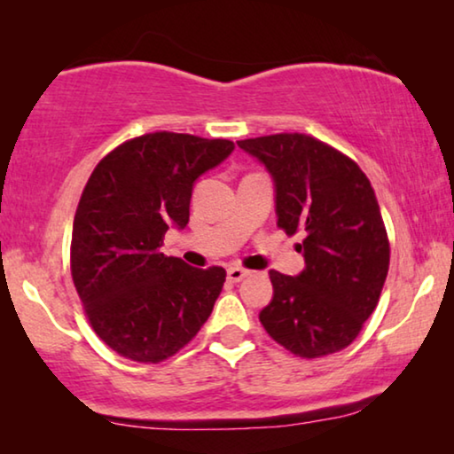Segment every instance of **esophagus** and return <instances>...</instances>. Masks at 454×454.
<instances>
[{
	"instance_id": "34e87169",
	"label": "esophagus",
	"mask_w": 454,
	"mask_h": 454,
	"mask_svg": "<svg viewBox=\"0 0 454 454\" xmlns=\"http://www.w3.org/2000/svg\"><path fill=\"white\" fill-rule=\"evenodd\" d=\"M247 275H250V270L241 269V266H229V269H227L229 283H239V281H244V278H246Z\"/></svg>"
}]
</instances>
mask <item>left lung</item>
<instances>
[{
	"label": "left lung",
	"instance_id": "8db88e82",
	"mask_svg": "<svg viewBox=\"0 0 454 454\" xmlns=\"http://www.w3.org/2000/svg\"><path fill=\"white\" fill-rule=\"evenodd\" d=\"M275 185L277 225L306 235V269L270 270L272 300L260 322L285 349L322 357L345 349L374 312L390 247L370 179L343 153L306 134L239 140Z\"/></svg>",
	"mask_w": 454,
	"mask_h": 454
}]
</instances>
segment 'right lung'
I'll use <instances>...</instances> for the list:
<instances>
[{
    "label": "right lung",
    "mask_w": 454,
    "mask_h": 454,
    "mask_svg": "<svg viewBox=\"0 0 454 454\" xmlns=\"http://www.w3.org/2000/svg\"><path fill=\"white\" fill-rule=\"evenodd\" d=\"M235 145L154 132L123 142L95 167L72 229V278L92 328L120 356L157 364L208 320L225 270L160 252L190 221L196 179Z\"/></svg>",
    "instance_id": "1"
}]
</instances>
